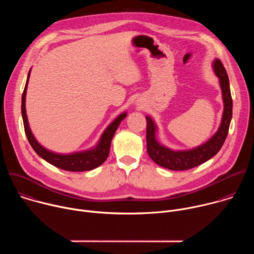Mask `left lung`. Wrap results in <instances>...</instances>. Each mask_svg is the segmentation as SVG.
<instances>
[{"label": "left lung", "instance_id": "obj_1", "mask_svg": "<svg viewBox=\"0 0 254 254\" xmlns=\"http://www.w3.org/2000/svg\"><path fill=\"white\" fill-rule=\"evenodd\" d=\"M216 76L219 78L224 110L220 126L217 131L204 143L190 150H172L157 139L158 127L155 121L147 116V148L150 158L159 166L172 171H185L197 167L220 151L228 134L232 119V97L227 72L219 59L212 64Z\"/></svg>", "mask_w": 254, "mask_h": 254}]
</instances>
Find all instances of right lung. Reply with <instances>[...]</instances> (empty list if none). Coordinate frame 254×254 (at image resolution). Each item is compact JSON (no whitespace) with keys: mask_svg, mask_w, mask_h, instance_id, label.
Returning a JSON list of instances; mask_svg holds the SVG:
<instances>
[{"mask_svg":"<svg viewBox=\"0 0 254 254\" xmlns=\"http://www.w3.org/2000/svg\"><path fill=\"white\" fill-rule=\"evenodd\" d=\"M30 73H31V69L29 70L26 85L22 94V118L24 123L25 133L27 135V138L31 144V147L36 152V154H37L39 157H41L42 159H44L49 164L59 169L70 171V172L90 171L99 167L101 164H103L107 159L108 154H110L112 139L119 126L121 125L122 121L126 119L127 113L121 114L110 126L104 129L99 140L95 144V147L91 149L81 151V152L71 153V154H58V153L49 151L46 148H44L40 142H38L37 139H36L29 126V122L26 114V93H27Z\"/></svg>","mask_w":254,"mask_h":254,"instance_id":"obj_1","label":"right lung"}]
</instances>
